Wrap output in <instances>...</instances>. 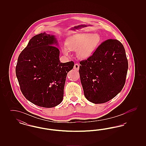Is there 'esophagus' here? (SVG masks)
<instances>
[{"label": "esophagus", "instance_id": "1", "mask_svg": "<svg viewBox=\"0 0 146 146\" xmlns=\"http://www.w3.org/2000/svg\"><path fill=\"white\" fill-rule=\"evenodd\" d=\"M79 66L80 65L78 63H76L74 66V70H78L79 69Z\"/></svg>", "mask_w": 146, "mask_h": 146}]
</instances>
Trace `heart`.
<instances>
[{
  "mask_svg": "<svg viewBox=\"0 0 146 146\" xmlns=\"http://www.w3.org/2000/svg\"><path fill=\"white\" fill-rule=\"evenodd\" d=\"M101 42L97 34L82 33L74 35L68 38L66 46L63 48L64 54L68 55L69 50L77 51V55L81 59H86L92 55Z\"/></svg>",
  "mask_w": 146,
  "mask_h": 146,
  "instance_id": "heart-1",
  "label": "heart"
}]
</instances>
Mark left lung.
<instances>
[{
	"instance_id": "1",
	"label": "left lung",
	"mask_w": 146,
	"mask_h": 146,
	"mask_svg": "<svg viewBox=\"0 0 146 146\" xmlns=\"http://www.w3.org/2000/svg\"><path fill=\"white\" fill-rule=\"evenodd\" d=\"M80 64L81 83L88 101L104 104L123 89L128 61L124 46L118 40L110 39L102 42L92 55Z\"/></svg>"
}]
</instances>
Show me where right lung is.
Masks as SVG:
<instances>
[{
	"instance_id": "add662e5",
	"label": "right lung",
	"mask_w": 146,
	"mask_h": 146,
	"mask_svg": "<svg viewBox=\"0 0 146 146\" xmlns=\"http://www.w3.org/2000/svg\"><path fill=\"white\" fill-rule=\"evenodd\" d=\"M54 35L34 36L19 56L16 74L26 99L36 106L52 108L62 101L67 73L73 61L60 62Z\"/></svg>"
}]
</instances>
